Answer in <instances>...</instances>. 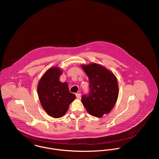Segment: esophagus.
I'll return each mask as SVG.
<instances>
[{
    "instance_id": "obj_1",
    "label": "esophagus",
    "mask_w": 159,
    "mask_h": 159,
    "mask_svg": "<svg viewBox=\"0 0 159 159\" xmlns=\"http://www.w3.org/2000/svg\"><path fill=\"white\" fill-rule=\"evenodd\" d=\"M76 97H77L78 99H80V98H81V93H76Z\"/></svg>"
}]
</instances>
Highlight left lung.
I'll use <instances>...</instances> for the list:
<instances>
[{"label": "left lung", "instance_id": "left-lung-1", "mask_svg": "<svg viewBox=\"0 0 159 159\" xmlns=\"http://www.w3.org/2000/svg\"><path fill=\"white\" fill-rule=\"evenodd\" d=\"M89 78V93L81 97V102L92 116L101 117L113 108L119 94L116 76L104 67L93 63L83 65Z\"/></svg>", "mask_w": 159, "mask_h": 159}]
</instances>
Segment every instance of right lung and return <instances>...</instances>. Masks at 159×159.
<instances>
[{"label":"right lung","instance_id":"obj_1","mask_svg":"<svg viewBox=\"0 0 159 159\" xmlns=\"http://www.w3.org/2000/svg\"><path fill=\"white\" fill-rule=\"evenodd\" d=\"M62 71L58 67L49 68L40 79L37 92L40 103L47 114L52 117H62L76 96L70 93L67 83H61Z\"/></svg>","mask_w":159,"mask_h":159}]
</instances>
